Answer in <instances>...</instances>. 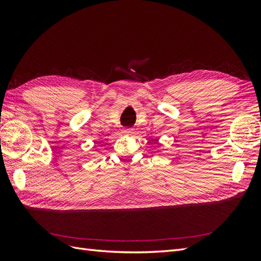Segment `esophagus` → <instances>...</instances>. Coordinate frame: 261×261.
<instances>
[{
    "label": "esophagus",
    "mask_w": 261,
    "mask_h": 261,
    "mask_svg": "<svg viewBox=\"0 0 261 261\" xmlns=\"http://www.w3.org/2000/svg\"><path fill=\"white\" fill-rule=\"evenodd\" d=\"M122 133L124 134V135H132V134H133V128H124L122 130Z\"/></svg>",
    "instance_id": "1"
}]
</instances>
